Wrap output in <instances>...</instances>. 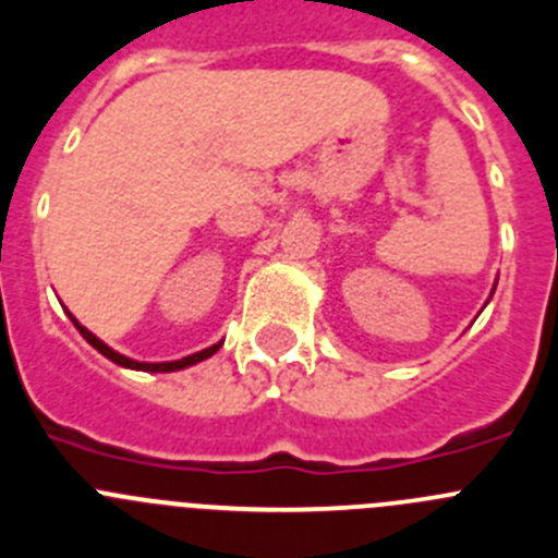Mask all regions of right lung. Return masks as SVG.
Segmentation results:
<instances>
[{"instance_id": "add662e5", "label": "right lung", "mask_w": 558, "mask_h": 558, "mask_svg": "<svg viewBox=\"0 0 558 558\" xmlns=\"http://www.w3.org/2000/svg\"><path fill=\"white\" fill-rule=\"evenodd\" d=\"M69 318H72V324H75V327H77V332H81L83 338H86L88 343H92V347L97 349V352L106 354L108 360H113V363H117V366L136 368V372H161V374H165V372H179V368L195 366V363H201V360L211 357V354H215V352H218V349H220V343H215V347L204 349V352H195V354H190V357H181V360H170V363H140V360H131V357H125V354L113 352L111 347H106V343H102V340L97 338L95 332H88V329L83 327L81 322H77L75 315H69Z\"/></svg>"}]
</instances>
